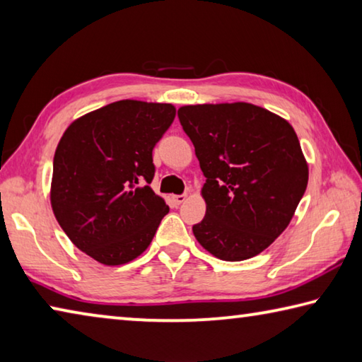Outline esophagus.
Here are the masks:
<instances>
[{"instance_id": "1", "label": "esophagus", "mask_w": 362, "mask_h": 362, "mask_svg": "<svg viewBox=\"0 0 362 362\" xmlns=\"http://www.w3.org/2000/svg\"><path fill=\"white\" fill-rule=\"evenodd\" d=\"M170 198H173L175 206H179V204L183 203V201L187 199V194H174V196H170Z\"/></svg>"}]
</instances>
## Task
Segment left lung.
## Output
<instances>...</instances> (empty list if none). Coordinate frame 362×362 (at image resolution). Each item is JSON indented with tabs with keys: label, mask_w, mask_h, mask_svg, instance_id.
<instances>
[{
	"label": "left lung",
	"mask_w": 362,
	"mask_h": 362,
	"mask_svg": "<svg viewBox=\"0 0 362 362\" xmlns=\"http://www.w3.org/2000/svg\"><path fill=\"white\" fill-rule=\"evenodd\" d=\"M179 119L206 177L194 238L220 260L260 254L291 223L308 185L293 127L246 102L185 105Z\"/></svg>",
	"instance_id": "1"
}]
</instances>
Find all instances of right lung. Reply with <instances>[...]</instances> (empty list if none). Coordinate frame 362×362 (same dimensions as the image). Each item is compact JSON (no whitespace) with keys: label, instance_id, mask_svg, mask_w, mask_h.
Returning a JSON list of instances; mask_svg holds the SVG:
<instances>
[{"label":"right lung","instance_id":"1","mask_svg":"<svg viewBox=\"0 0 362 362\" xmlns=\"http://www.w3.org/2000/svg\"><path fill=\"white\" fill-rule=\"evenodd\" d=\"M175 118L170 103L118 100L71 122L54 155L51 206L75 246L124 265L150 246L169 206L153 192V148Z\"/></svg>","mask_w":362,"mask_h":362}]
</instances>
